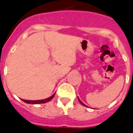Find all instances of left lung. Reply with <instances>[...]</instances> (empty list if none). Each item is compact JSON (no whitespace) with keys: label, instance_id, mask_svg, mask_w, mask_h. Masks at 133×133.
<instances>
[{"label":"left lung","instance_id":"obj_1","mask_svg":"<svg viewBox=\"0 0 133 133\" xmlns=\"http://www.w3.org/2000/svg\"><path fill=\"white\" fill-rule=\"evenodd\" d=\"M77 98H78V100H79V102H80L81 104H82V105H84V106H86V107H87V105H85V104H83V102H81V100H80V99H79V97H77Z\"/></svg>","mask_w":133,"mask_h":133}]
</instances>
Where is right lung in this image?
<instances>
[{"mask_svg":"<svg viewBox=\"0 0 133 133\" xmlns=\"http://www.w3.org/2000/svg\"><path fill=\"white\" fill-rule=\"evenodd\" d=\"M55 94H54L52 96L48 97L46 99H40V100H25V99H21V100L23 101L24 102L27 103V104H44V103H46V102H48L49 101H50L51 99H52L54 97Z\"/></svg>","mask_w":133,"mask_h":133,"instance_id":"1","label":"right lung"}]
</instances>
